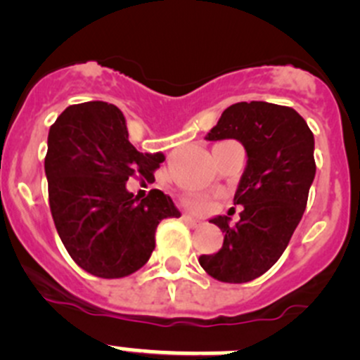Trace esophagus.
Here are the masks:
<instances>
[{"label":"esophagus","instance_id":"34e87169","mask_svg":"<svg viewBox=\"0 0 360 360\" xmlns=\"http://www.w3.org/2000/svg\"><path fill=\"white\" fill-rule=\"evenodd\" d=\"M184 220H185V222H187V224H191V226H199V224H201V220H199V219H194V217L188 215V213H185V215H184Z\"/></svg>","mask_w":360,"mask_h":360}]
</instances>
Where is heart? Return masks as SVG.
<instances>
[{"label":"heart","mask_w":360,"mask_h":360,"mask_svg":"<svg viewBox=\"0 0 360 360\" xmlns=\"http://www.w3.org/2000/svg\"><path fill=\"white\" fill-rule=\"evenodd\" d=\"M185 205H187L188 208L195 210V212H205V210L210 208L208 199L201 198V195H194V194H191L185 198Z\"/></svg>","instance_id":"b5f03b06"}]
</instances>
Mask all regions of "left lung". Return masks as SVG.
Instances as JSON below:
<instances>
[{"label": "left lung", "instance_id": "obj_1", "mask_svg": "<svg viewBox=\"0 0 360 360\" xmlns=\"http://www.w3.org/2000/svg\"><path fill=\"white\" fill-rule=\"evenodd\" d=\"M233 138L245 147L247 166L234 194L240 220L210 222L224 233L217 254L201 255V268L219 282L245 283L264 275L289 245L315 179V140L308 124L289 106L243 101L224 110L206 140Z\"/></svg>", "mask_w": 360, "mask_h": 360}]
</instances>
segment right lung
<instances>
[{
  "label": "right lung",
  "instance_id": "1",
  "mask_svg": "<svg viewBox=\"0 0 360 360\" xmlns=\"http://www.w3.org/2000/svg\"><path fill=\"white\" fill-rule=\"evenodd\" d=\"M47 145L49 205L71 259L99 278L138 271L154 252L159 222L180 212L165 192L154 188L140 201L126 184L154 179L165 154L138 152L122 112L105 101L68 106Z\"/></svg>",
  "mask_w": 360,
  "mask_h": 360
}]
</instances>
